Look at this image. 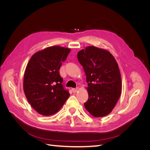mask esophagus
<instances>
[{"instance_id":"1","label":"esophagus","mask_w":150,"mask_h":150,"mask_svg":"<svg viewBox=\"0 0 150 150\" xmlns=\"http://www.w3.org/2000/svg\"><path fill=\"white\" fill-rule=\"evenodd\" d=\"M78 91V88H72V91L74 93H76L77 91Z\"/></svg>"}]
</instances>
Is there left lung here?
Listing matches in <instances>:
<instances>
[{
  "label": "left lung",
  "instance_id": "8db88e82",
  "mask_svg": "<svg viewBox=\"0 0 150 150\" xmlns=\"http://www.w3.org/2000/svg\"><path fill=\"white\" fill-rule=\"evenodd\" d=\"M86 76L88 100L84 107L95 117L107 116L120 97L121 78L118 64L106 49L88 46L78 52Z\"/></svg>",
  "mask_w": 150,
  "mask_h": 150
}]
</instances>
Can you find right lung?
Wrapping results in <instances>:
<instances>
[{
  "mask_svg": "<svg viewBox=\"0 0 150 150\" xmlns=\"http://www.w3.org/2000/svg\"><path fill=\"white\" fill-rule=\"evenodd\" d=\"M70 51L69 48L58 46L46 47L34 54L26 66L24 93L31 106L40 115L55 114L70 96L63 88L59 72Z\"/></svg>",
  "mask_w": 150,
  "mask_h": 150,
  "instance_id": "right-lung-1",
  "label": "right lung"
}]
</instances>
